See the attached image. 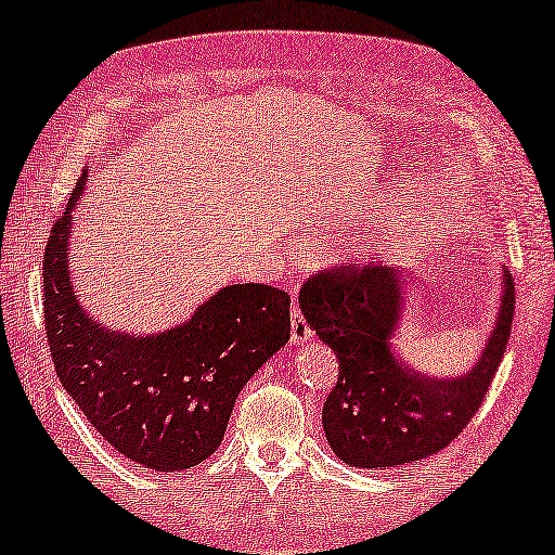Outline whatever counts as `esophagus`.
Masks as SVG:
<instances>
[{
    "instance_id": "obj_1",
    "label": "esophagus",
    "mask_w": 555,
    "mask_h": 555,
    "mask_svg": "<svg viewBox=\"0 0 555 555\" xmlns=\"http://www.w3.org/2000/svg\"><path fill=\"white\" fill-rule=\"evenodd\" d=\"M310 338H313V331H310L306 315H302L298 308H293V313H291V340L295 346H300V344H308Z\"/></svg>"
}]
</instances>
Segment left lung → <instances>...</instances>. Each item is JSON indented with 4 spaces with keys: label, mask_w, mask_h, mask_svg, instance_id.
<instances>
[{
    "label": "left lung",
    "mask_w": 555,
    "mask_h": 555,
    "mask_svg": "<svg viewBox=\"0 0 555 555\" xmlns=\"http://www.w3.org/2000/svg\"><path fill=\"white\" fill-rule=\"evenodd\" d=\"M412 275L346 262L308 278L300 310L336 351L338 382L323 404L331 450L351 467H399L444 450L480 409L511 338L515 285L503 275L500 310L480 359L462 376L420 374L393 353Z\"/></svg>",
    "instance_id": "8db88e82"
}]
</instances>
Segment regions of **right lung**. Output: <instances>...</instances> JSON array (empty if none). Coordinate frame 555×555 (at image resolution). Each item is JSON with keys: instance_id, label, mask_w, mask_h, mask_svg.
<instances>
[{"instance_id": "right-lung-1", "label": "right lung", "mask_w": 555, "mask_h": 555, "mask_svg": "<svg viewBox=\"0 0 555 555\" xmlns=\"http://www.w3.org/2000/svg\"><path fill=\"white\" fill-rule=\"evenodd\" d=\"M86 177L42 260L44 331L60 384L124 457L158 473L189 469L215 454L242 386L291 338V298L260 283L227 285L171 331H105L80 306L67 270Z\"/></svg>"}]
</instances>
